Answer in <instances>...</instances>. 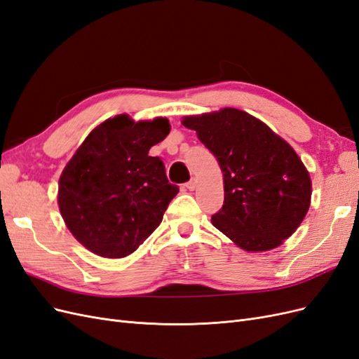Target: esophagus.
Instances as JSON below:
<instances>
[{
	"mask_svg": "<svg viewBox=\"0 0 359 359\" xmlns=\"http://www.w3.org/2000/svg\"><path fill=\"white\" fill-rule=\"evenodd\" d=\"M186 187L189 189V190H194V189H196V180H190L187 184H186Z\"/></svg>",
	"mask_w": 359,
	"mask_h": 359,
	"instance_id": "obj_1",
	"label": "esophagus"
}]
</instances>
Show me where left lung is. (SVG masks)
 Listing matches in <instances>:
<instances>
[{"label": "left lung", "mask_w": 359, "mask_h": 359, "mask_svg": "<svg viewBox=\"0 0 359 359\" xmlns=\"http://www.w3.org/2000/svg\"><path fill=\"white\" fill-rule=\"evenodd\" d=\"M223 170L224 202L212 224L247 252L283 244L306 217L311 181L293 148L260 119L233 107L186 116Z\"/></svg>", "instance_id": "left-lung-1"}]
</instances>
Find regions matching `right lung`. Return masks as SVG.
Returning a JSON list of instances; mask_svg holds the SVG:
<instances>
[{
  "label": "right lung",
  "mask_w": 359,
  "mask_h": 359,
  "mask_svg": "<svg viewBox=\"0 0 359 359\" xmlns=\"http://www.w3.org/2000/svg\"><path fill=\"white\" fill-rule=\"evenodd\" d=\"M170 132L166 118L135 123L116 115L86 136L64 168L58 205L69 231L90 252L132 255L163 220L180 191L151 147Z\"/></svg>",
  "instance_id": "right-lung-1"
}]
</instances>
